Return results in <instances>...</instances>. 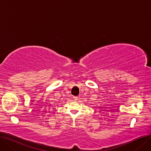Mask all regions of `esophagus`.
Wrapping results in <instances>:
<instances>
[{
  "mask_svg": "<svg viewBox=\"0 0 151 151\" xmlns=\"http://www.w3.org/2000/svg\"><path fill=\"white\" fill-rule=\"evenodd\" d=\"M77 98H78V97H73V99H74L75 100H77Z\"/></svg>",
  "mask_w": 151,
  "mask_h": 151,
  "instance_id": "obj_1",
  "label": "esophagus"
}]
</instances>
